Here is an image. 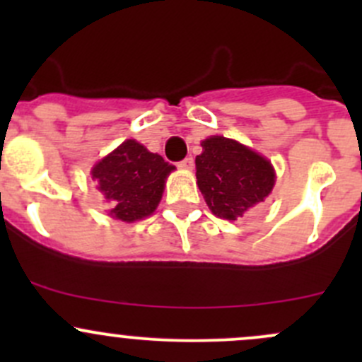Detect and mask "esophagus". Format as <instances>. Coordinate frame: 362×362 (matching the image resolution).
Returning a JSON list of instances; mask_svg holds the SVG:
<instances>
[{
    "instance_id": "obj_1",
    "label": "esophagus",
    "mask_w": 362,
    "mask_h": 362,
    "mask_svg": "<svg viewBox=\"0 0 362 362\" xmlns=\"http://www.w3.org/2000/svg\"><path fill=\"white\" fill-rule=\"evenodd\" d=\"M178 168H182V170H192V168H194V159L185 158L184 160H180V163H178Z\"/></svg>"
}]
</instances>
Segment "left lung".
Returning a JSON list of instances; mask_svg holds the SVG:
<instances>
[{"label":"left lung","mask_w":362,"mask_h":362,"mask_svg":"<svg viewBox=\"0 0 362 362\" xmlns=\"http://www.w3.org/2000/svg\"><path fill=\"white\" fill-rule=\"evenodd\" d=\"M202 147L196 156V178L211 214L236 221L268 198L275 185V170L268 159L224 136L206 138Z\"/></svg>","instance_id":"8db88e82"}]
</instances>
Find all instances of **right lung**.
I'll list each match as a JSON object with an SVG mask.
<instances>
[{
    "label": "right lung",
    "instance_id": "add662e5",
    "mask_svg": "<svg viewBox=\"0 0 362 362\" xmlns=\"http://www.w3.org/2000/svg\"><path fill=\"white\" fill-rule=\"evenodd\" d=\"M175 166L159 154H152L136 140H126L98 160L93 180L107 199L108 215L122 222H134L156 211L163 198L166 178Z\"/></svg>",
    "mask_w": 362,
    "mask_h": 362
}]
</instances>
